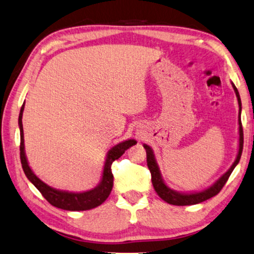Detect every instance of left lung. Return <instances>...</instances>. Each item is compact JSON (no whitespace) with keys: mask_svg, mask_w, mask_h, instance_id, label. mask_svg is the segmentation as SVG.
I'll list each match as a JSON object with an SVG mask.
<instances>
[{"mask_svg":"<svg viewBox=\"0 0 254 254\" xmlns=\"http://www.w3.org/2000/svg\"><path fill=\"white\" fill-rule=\"evenodd\" d=\"M232 83L233 89L235 91L237 103H239V150H237L236 158L234 163L232 164V166L228 168L226 173H224L220 178L216 181L215 183H212L210 187L201 191H192V192H180L176 190H173L172 188L168 187V185L165 183V181L162 176V173H160L159 166L157 164L155 152L152 150V148L148 144L143 143V148L146 149L147 152V165L149 171L151 173V182L154 185L155 191L157 192L160 198L164 201H166L167 203L174 204V206H191V204H196L200 202H203L208 199L212 198L216 194H218L219 191L223 189L225 183L227 182L229 175L232 174V172L236 167V165L239 164L241 159V155H242L243 150V128H242V122H241V112H242V103H241L240 94L237 91L235 84Z\"/></svg>","mask_w":254,"mask_h":254,"instance_id":"obj_1","label":"left lung"}]
</instances>
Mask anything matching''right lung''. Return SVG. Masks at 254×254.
<instances>
[{"label": "right lung", "instance_id": "right-lung-1", "mask_svg": "<svg viewBox=\"0 0 254 254\" xmlns=\"http://www.w3.org/2000/svg\"><path fill=\"white\" fill-rule=\"evenodd\" d=\"M25 110V103L20 110L19 113V128H20V159H21V165L23 172L27 176V179L33 183L37 190L42 193L52 206L56 208L63 209V210L69 211H83L90 210L92 208H96L102 204L105 201L113 188V174L111 171V166L114 160L119 159L127 149L136 143L134 139H127L122 142H119L115 146H113L110 150L107 151L105 162H104L102 178H100L99 183L96 185L94 189L82 192H71L59 190V189L52 188L50 185L43 182L37 175L35 174L34 171L31 170L28 163L26 150H25V139H23V127H22V114Z\"/></svg>", "mask_w": 254, "mask_h": 254}]
</instances>
